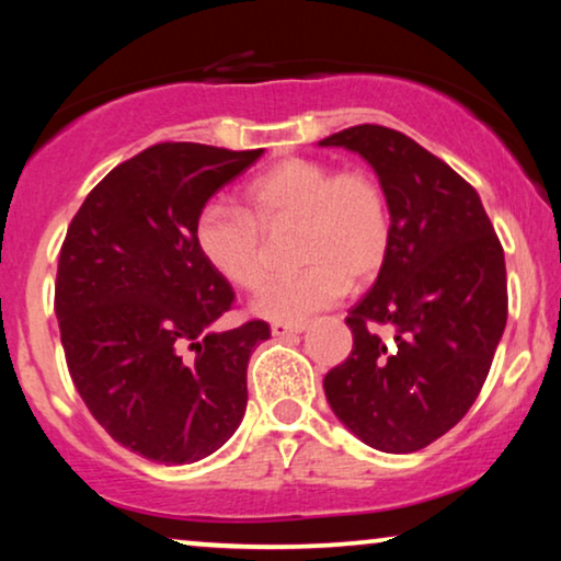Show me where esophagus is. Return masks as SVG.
<instances>
[{
    "label": "esophagus",
    "instance_id": "34e87169",
    "mask_svg": "<svg viewBox=\"0 0 561 561\" xmlns=\"http://www.w3.org/2000/svg\"><path fill=\"white\" fill-rule=\"evenodd\" d=\"M304 329H306L304 324H273L271 334L273 336H294V334H301Z\"/></svg>",
    "mask_w": 561,
    "mask_h": 561
}]
</instances>
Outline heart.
<instances>
[{
	"label": "heart",
	"instance_id": "1",
	"mask_svg": "<svg viewBox=\"0 0 561 561\" xmlns=\"http://www.w3.org/2000/svg\"><path fill=\"white\" fill-rule=\"evenodd\" d=\"M248 211L209 202L196 214V250L214 273L242 290L267 275L263 229L298 221L296 260L304 267L260 290L252 313L275 324L306 319L370 280L390 248V206L375 175L340 171L317 158H286L244 186Z\"/></svg>",
	"mask_w": 561,
	"mask_h": 561
}]
</instances>
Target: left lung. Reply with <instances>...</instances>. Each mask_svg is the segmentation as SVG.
I'll return each mask as SVG.
<instances>
[{"label": "left lung", "mask_w": 561, "mask_h": 561, "mask_svg": "<svg viewBox=\"0 0 561 561\" xmlns=\"http://www.w3.org/2000/svg\"><path fill=\"white\" fill-rule=\"evenodd\" d=\"M319 148L365 158L390 206L386 263L352 306V352L327 373V401L367 447L409 455L447 434L488 378L508 319L503 248L478 191L398 129L357 125Z\"/></svg>", "instance_id": "8db88e82"}]
</instances>
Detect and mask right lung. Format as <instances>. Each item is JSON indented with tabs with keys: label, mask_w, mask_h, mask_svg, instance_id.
Here are the masks:
<instances>
[{
	"label": "right lung",
	"mask_w": 561,
	"mask_h": 561,
	"mask_svg": "<svg viewBox=\"0 0 561 561\" xmlns=\"http://www.w3.org/2000/svg\"><path fill=\"white\" fill-rule=\"evenodd\" d=\"M260 156L152 145L99 181L60 248L56 317L73 386L114 442L152 462H198L244 416L250 355L271 327L214 332L234 290L196 250L194 221Z\"/></svg>",
	"instance_id": "right-lung-1"
}]
</instances>
